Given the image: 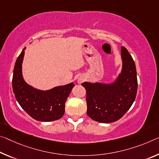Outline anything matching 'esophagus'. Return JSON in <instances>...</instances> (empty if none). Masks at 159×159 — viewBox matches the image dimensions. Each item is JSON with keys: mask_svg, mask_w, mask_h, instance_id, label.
Listing matches in <instances>:
<instances>
[{"mask_svg": "<svg viewBox=\"0 0 159 159\" xmlns=\"http://www.w3.org/2000/svg\"><path fill=\"white\" fill-rule=\"evenodd\" d=\"M84 78H80V79H79V84H81V83L84 81Z\"/></svg>", "mask_w": 159, "mask_h": 159, "instance_id": "obj_1", "label": "esophagus"}]
</instances>
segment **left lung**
<instances>
[{
  "label": "left lung",
  "mask_w": 159,
  "mask_h": 159,
  "mask_svg": "<svg viewBox=\"0 0 159 159\" xmlns=\"http://www.w3.org/2000/svg\"><path fill=\"white\" fill-rule=\"evenodd\" d=\"M121 56L122 69L113 84H81L86 90L87 115L96 122L110 123L120 120L136 98L138 84L134 61L125 47H122Z\"/></svg>",
  "instance_id": "obj_1"
}]
</instances>
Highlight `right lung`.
Returning <instances> with one entry per match:
<instances>
[{
    "label": "right lung",
    "instance_id": "right-lung-1",
    "mask_svg": "<svg viewBox=\"0 0 159 159\" xmlns=\"http://www.w3.org/2000/svg\"><path fill=\"white\" fill-rule=\"evenodd\" d=\"M25 48L17 57L13 70L12 84L17 101L34 120L42 122L59 120L64 114L65 102L74 86V83L45 91L37 90L27 84L22 74Z\"/></svg>",
    "mask_w": 159,
    "mask_h": 159
}]
</instances>
